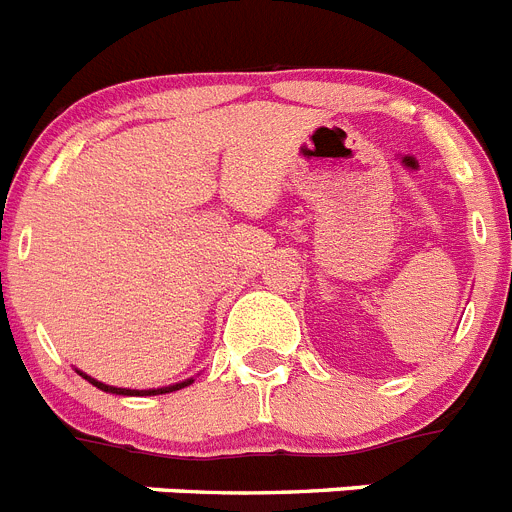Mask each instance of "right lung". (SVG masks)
<instances>
[{
    "label": "right lung",
    "mask_w": 512,
    "mask_h": 512,
    "mask_svg": "<svg viewBox=\"0 0 512 512\" xmlns=\"http://www.w3.org/2000/svg\"><path fill=\"white\" fill-rule=\"evenodd\" d=\"M77 373L85 378V381L93 383L95 388H100V391H106V393H116V396H160V393H170V391H181V388L191 386L194 383V378H186V381L181 383H173V386H163V388H147V391H137V388H119V386H108V383L103 381H95L93 375H87L82 373V370H77Z\"/></svg>",
    "instance_id": "1"
}]
</instances>
